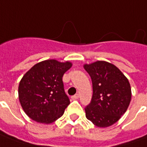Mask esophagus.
<instances>
[{
  "label": "esophagus",
  "instance_id": "obj_1",
  "mask_svg": "<svg viewBox=\"0 0 147 147\" xmlns=\"http://www.w3.org/2000/svg\"><path fill=\"white\" fill-rule=\"evenodd\" d=\"M80 97V95L79 94H76V95H74L73 96H71V98L72 99H77V98H79Z\"/></svg>",
  "mask_w": 147,
  "mask_h": 147
}]
</instances>
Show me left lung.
<instances>
[{
  "instance_id": "1",
  "label": "left lung",
  "mask_w": 147,
  "mask_h": 147,
  "mask_svg": "<svg viewBox=\"0 0 147 147\" xmlns=\"http://www.w3.org/2000/svg\"><path fill=\"white\" fill-rule=\"evenodd\" d=\"M84 67L91 76L93 89L91 102L85 107L86 117L97 127H110L129 107L130 83L117 67L108 62L96 61Z\"/></svg>"
}]
</instances>
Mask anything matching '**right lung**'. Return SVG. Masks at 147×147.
<instances>
[{
  "mask_svg": "<svg viewBox=\"0 0 147 147\" xmlns=\"http://www.w3.org/2000/svg\"><path fill=\"white\" fill-rule=\"evenodd\" d=\"M71 63L48 59L27 71L19 84L18 94L24 111L40 123H52L62 116L70 104L64 91L63 76Z\"/></svg>",
  "mask_w": 147,
  "mask_h": 147,
  "instance_id": "1",
  "label": "right lung"
}]
</instances>
